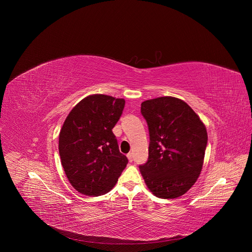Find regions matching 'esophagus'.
Returning a JSON list of instances; mask_svg holds the SVG:
<instances>
[{"label": "esophagus", "mask_w": 252, "mask_h": 252, "mask_svg": "<svg viewBox=\"0 0 252 252\" xmlns=\"http://www.w3.org/2000/svg\"><path fill=\"white\" fill-rule=\"evenodd\" d=\"M126 157H127V158H128L129 162H131V161H132V159H133V155H132V153H128Z\"/></svg>", "instance_id": "1"}]
</instances>
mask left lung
<instances>
[{
	"label": "left lung",
	"mask_w": 252,
	"mask_h": 252,
	"mask_svg": "<svg viewBox=\"0 0 252 252\" xmlns=\"http://www.w3.org/2000/svg\"><path fill=\"white\" fill-rule=\"evenodd\" d=\"M140 113L150 132L149 158L139 165L146 185L159 198L182 196L200 174L206 128L187 102L172 96L141 102Z\"/></svg>",
	"instance_id": "left-lung-1"
}]
</instances>
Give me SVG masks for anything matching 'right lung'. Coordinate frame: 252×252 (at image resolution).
<instances>
[{
	"label": "right lung",
	"instance_id": "add662e5",
	"mask_svg": "<svg viewBox=\"0 0 252 252\" xmlns=\"http://www.w3.org/2000/svg\"><path fill=\"white\" fill-rule=\"evenodd\" d=\"M125 103L124 98L89 95L70 111L63 125L59 137L62 165L69 184L83 194L109 192L128 162L113 132Z\"/></svg>",
	"mask_w": 252,
	"mask_h": 252
}]
</instances>
